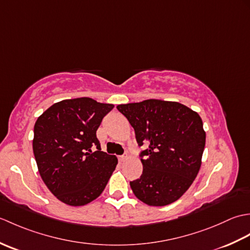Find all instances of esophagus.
I'll return each mask as SVG.
<instances>
[{
	"mask_svg": "<svg viewBox=\"0 0 250 250\" xmlns=\"http://www.w3.org/2000/svg\"><path fill=\"white\" fill-rule=\"evenodd\" d=\"M126 159H128V156H126V155H124V156H120L119 157V160L120 161H125V160H126Z\"/></svg>",
	"mask_w": 250,
	"mask_h": 250,
	"instance_id": "34e87169",
	"label": "esophagus"
}]
</instances>
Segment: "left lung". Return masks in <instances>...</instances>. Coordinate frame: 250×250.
<instances>
[{"label":"left lung","mask_w":250,"mask_h":250,"mask_svg":"<svg viewBox=\"0 0 250 250\" xmlns=\"http://www.w3.org/2000/svg\"><path fill=\"white\" fill-rule=\"evenodd\" d=\"M135 131L143 174L130 182L139 200L150 206L177 201L198 175L206 134L196 111L178 102L145 100L117 106Z\"/></svg>","instance_id":"1"}]
</instances>
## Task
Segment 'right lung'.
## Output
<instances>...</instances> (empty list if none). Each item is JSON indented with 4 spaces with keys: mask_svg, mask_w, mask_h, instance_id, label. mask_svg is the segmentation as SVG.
Returning a JSON list of instances; mask_svg holds the SVG:
<instances>
[{
    "mask_svg": "<svg viewBox=\"0 0 250 250\" xmlns=\"http://www.w3.org/2000/svg\"><path fill=\"white\" fill-rule=\"evenodd\" d=\"M114 108L90 98L51 105L34 125L33 152L42 179L58 200L83 206L103 192L118 159L101 151L97 130ZM95 146L97 150L92 151Z\"/></svg>",
    "mask_w": 250,
    "mask_h": 250,
    "instance_id": "right-lung-1",
    "label": "right lung"
}]
</instances>
